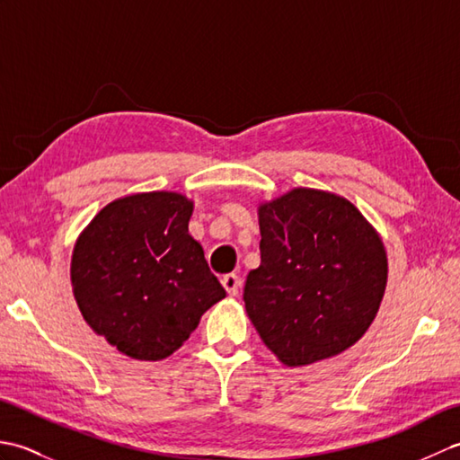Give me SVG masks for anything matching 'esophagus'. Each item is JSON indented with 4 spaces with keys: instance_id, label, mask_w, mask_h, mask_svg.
Returning a JSON list of instances; mask_svg holds the SVG:
<instances>
[{
    "instance_id": "34e87169",
    "label": "esophagus",
    "mask_w": 460,
    "mask_h": 460,
    "mask_svg": "<svg viewBox=\"0 0 460 460\" xmlns=\"http://www.w3.org/2000/svg\"><path fill=\"white\" fill-rule=\"evenodd\" d=\"M221 285H223V288L229 292L231 296H235L237 292H239V288H241V279L237 277V275H225L223 279H221Z\"/></svg>"
}]
</instances>
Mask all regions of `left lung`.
<instances>
[{"instance_id": "left-lung-1", "label": "left lung", "mask_w": 460, "mask_h": 460, "mask_svg": "<svg viewBox=\"0 0 460 460\" xmlns=\"http://www.w3.org/2000/svg\"><path fill=\"white\" fill-rule=\"evenodd\" d=\"M261 265L247 275L245 310L288 367L351 348L376 320L387 252L354 203L295 188L259 205Z\"/></svg>"}]
</instances>
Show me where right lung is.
<instances>
[{"mask_svg":"<svg viewBox=\"0 0 460 460\" xmlns=\"http://www.w3.org/2000/svg\"><path fill=\"white\" fill-rule=\"evenodd\" d=\"M193 201L175 191L114 199L75 243L73 295L86 324L124 356L160 361L225 298L190 235Z\"/></svg>","mask_w":460,"mask_h":460,"instance_id":"1","label":"right lung"}]
</instances>
